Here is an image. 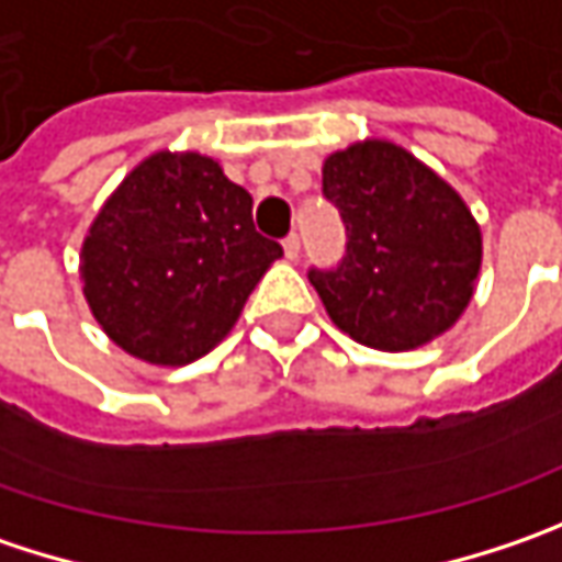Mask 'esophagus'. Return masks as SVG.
I'll list each match as a JSON object with an SVG mask.
<instances>
[{
  "label": "esophagus",
  "instance_id": "obj_1",
  "mask_svg": "<svg viewBox=\"0 0 562 562\" xmlns=\"http://www.w3.org/2000/svg\"><path fill=\"white\" fill-rule=\"evenodd\" d=\"M282 251L289 260H299V251H302V241H299V235H289L285 241H282Z\"/></svg>",
  "mask_w": 562,
  "mask_h": 562
}]
</instances>
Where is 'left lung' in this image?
<instances>
[{
    "mask_svg": "<svg viewBox=\"0 0 562 562\" xmlns=\"http://www.w3.org/2000/svg\"><path fill=\"white\" fill-rule=\"evenodd\" d=\"M346 257L311 270L329 321L355 342L408 352L443 336L475 295L481 226L450 182L405 147L364 137L324 159Z\"/></svg>",
    "mask_w": 562,
    "mask_h": 562,
    "instance_id": "1",
    "label": "left lung"
}]
</instances>
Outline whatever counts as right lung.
I'll return each instance as SVG.
<instances>
[{
	"label": "right lung",
	"instance_id": "add662e5",
	"mask_svg": "<svg viewBox=\"0 0 562 562\" xmlns=\"http://www.w3.org/2000/svg\"><path fill=\"white\" fill-rule=\"evenodd\" d=\"M277 257L220 159L157 150L93 216L78 270L93 321L122 352L182 368L229 336Z\"/></svg>",
	"mask_w": 562,
	"mask_h": 562
}]
</instances>
